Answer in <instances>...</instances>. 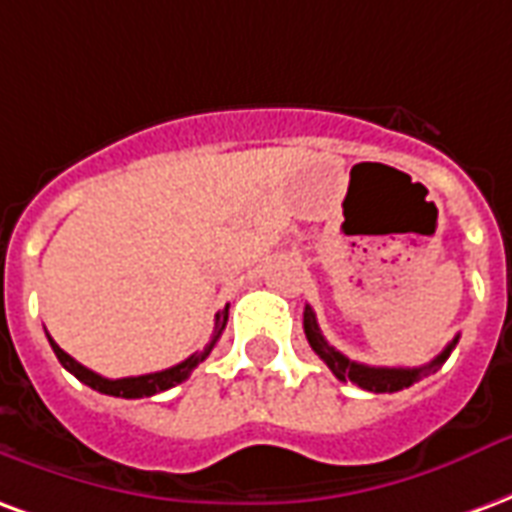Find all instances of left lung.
Here are the masks:
<instances>
[{
	"instance_id": "obj_1",
	"label": "left lung",
	"mask_w": 512,
	"mask_h": 512,
	"mask_svg": "<svg viewBox=\"0 0 512 512\" xmlns=\"http://www.w3.org/2000/svg\"><path fill=\"white\" fill-rule=\"evenodd\" d=\"M302 327H305V338L311 343V349L322 357L324 363H327V368H330L341 382L357 384V387H363L368 393H398V390L412 387L417 379L434 374L436 368L450 357V352L455 349V343H458V338H453V341L445 346V352L436 354L431 363L420 365V368H376V365L354 363L346 354H341L335 346H330V343L324 341V335L322 330H319V324H316V313H313L311 305H305Z\"/></svg>"
}]
</instances>
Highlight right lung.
Instances as JSON below:
<instances>
[{
  "instance_id": "add662e5",
  "label": "right lung",
  "mask_w": 512,
  "mask_h": 512,
  "mask_svg": "<svg viewBox=\"0 0 512 512\" xmlns=\"http://www.w3.org/2000/svg\"><path fill=\"white\" fill-rule=\"evenodd\" d=\"M226 322H229V308H223V311L215 316V330H212V341L204 346V352L190 354L188 360H182L179 365H171L166 371H155V374H144V376H125V379H106V376L95 374V371H89L81 363H76L73 357L67 352H62L57 346V341L48 335V343H51V349L57 354V360L65 365L70 374L76 376L78 382H84L92 390H98L103 395H114V398H149V395L163 393V390H169L174 384L185 382L190 374H193V368L199 363L207 360V354L212 352V346L218 343L220 333L226 330Z\"/></svg>"
}]
</instances>
